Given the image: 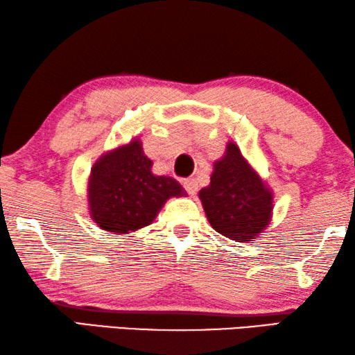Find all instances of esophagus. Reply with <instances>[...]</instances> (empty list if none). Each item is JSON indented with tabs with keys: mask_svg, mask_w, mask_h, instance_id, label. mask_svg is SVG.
Segmentation results:
<instances>
[{
	"mask_svg": "<svg viewBox=\"0 0 355 355\" xmlns=\"http://www.w3.org/2000/svg\"><path fill=\"white\" fill-rule=\"evenodd\" d=\"M184 189H185V191H187V193L190 195V196H195L196 195V191H198V182H196V179H185L184 181Z\"/></svg>",
	"mask_w": 355,
	"mask_h": 355,
	"instance_id": "34e87169",
	"label": "esophagus"
}]
</instances>
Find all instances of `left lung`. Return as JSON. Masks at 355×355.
I'll return each instance as SVG.
<instances>
[{
	"mask_svg": "<svg viewBox=\"0 0 355 355\" xmlns=\"http://www.w3.org/2000/svg\"><path fill=\"white\" fill-rule=\"evenodd\" d=\"M200 198L212 228L236 242H248L269 225L272 193L234 143L216 162L211 185L200 191Z\"/></svg>",
	"mask_w": 355,
	"mask_h": 355,
	"instance_id": "obj_1",
	"label": "left lung"
}]
</instances>
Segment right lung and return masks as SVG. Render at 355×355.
I'll use <instances>...</instances> for the list:
<instances>
[{"label":"right lung","mask_w":355,"mask_h":355,"mask_svg":"<svg viewBox=\"0 0 355 355\" xmlns=\"http://www.w3.org/2000/svg\"><path fill=\"white\" fill-rule=\"evenodd\" d=\"M139 141L101 157L91 171V216L102 230L129 232L148 226L170 196H184L176 179L155 176Z\"/></svg>","instance_id":"add662e5"}]
</instances>
